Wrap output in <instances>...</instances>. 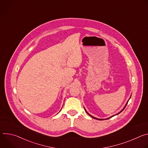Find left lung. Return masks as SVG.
Here are the masks:
<instances>
[{
  "instance_id": "8db88e82",
  "label": "left lung",
  "mask_w": 148,
  "mask_h": 148,
  "mask_svg": "<svg viewBox=\"0 0 148 148\" xmlns=\"http://www.w3.org/2000/svg\"><path fill=\"white\" fill-rule=\"evenodd\" d=\"M131 96H130V99H128V101H127V102H126V104H125V107H123V109H122V110H121V111H120V112H118V114H116V115H113V116H111V117H109V118H106V119H99V118H95V117H94V116H92V115H90V114H89V113H88V112H87V111H86V109H85V108H84V109H85V111H86V112H87V114H88V115H90V116H91V117H92V118H94V119H97V120H99V121H102V120H105V119H109V118H112V116H115V115H118V114H120V113H121V112H122V111H123V110H124V109H125V107H126V105H127V103H128V101H129V100H130V98H131Z\"/></svg>"
}]
</instances>
